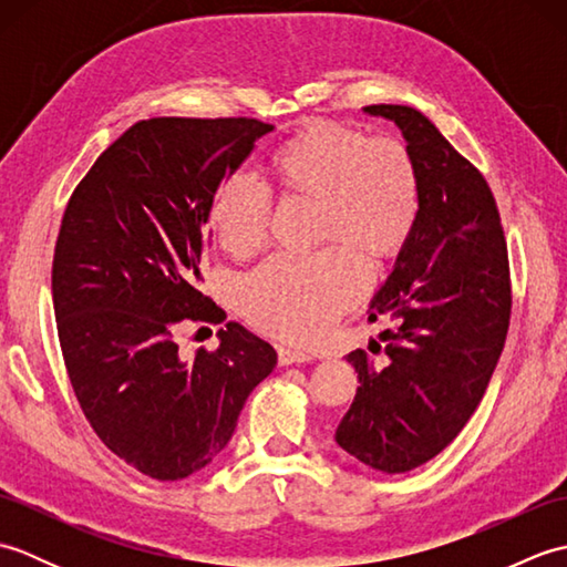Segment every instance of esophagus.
<instances>
[{"label":"esophagus","mask_w":567,"mask_h":567,"mask_svg":"<svg viewBox=\"0 0 567 567\" xmlns=\"http://www.w3.org/2000/svg\"><path fill=\"white\" fill-rule=\"evenodd\" d=\"M315 360L305 351H292V348H277V363L280 365H295V363H309Z\"/></svg>","instance_id":"1"}]
</instances>
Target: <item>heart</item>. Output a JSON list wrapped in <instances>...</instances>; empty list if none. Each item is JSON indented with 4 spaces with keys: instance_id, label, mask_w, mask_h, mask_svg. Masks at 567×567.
I'll return each mask as SVG.
<instances>
[{
    "instance_id": "b5f03b06",
    "label": "heart",
    "mask_w": 567,
    "mask_h": 567,
    "mask_svg": "<svg viewBox=\"0 0 567 567\" xmlns=\"http://www.w3.org/2000/svg\"><path fill=\"white\" fill-rule=\"evenodd\" d=\"M282 202H315V256H277L238 290L244 317L275 339L311 343L358 305L368 268L396 262L421 219V177L402 141L317 118L287 136L268 158ZM212 231L231 258L268 244L272 202L246 177H228L212 202Z\"/></svg>"
}]
</instances>
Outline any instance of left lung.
Returning <instances> with one entry per match:
<instances>
[{"label": "left lung", "instance_id": "obj_1", "mask_svg": "<svg viewBox=\"0 0 567 567\" xmlns=\"http://www.w3.org/2000/svg\"><path fill=\"white\" fill-rule=\"evenodd\" d=\"M365 112L402 128L421 177V219L370 305V321H392L384 348L372 341L370 353L346 355L360 388L336 443L394 475L436 457L475 414L507 341L512 275L483 173L412 106Z\"/></svg>", "mask_w": 567, "mask_h": 567}]
</instances>
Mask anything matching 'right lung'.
Returning <instances> with one entry per match:
<instances>
[{
	"label": "right lung",
	"mask_w": 567,
	"mask_h": 567,
	"mask_svg": "<svg viewBox=\"0 0 567 567\" xmlns=\"http://www.w3.org/2000/svg\"><path fill=\"white\" fill-rule=\"evenodd\" d=\"M250 116H155L131 126L80 179L53 252L65 370L100 441L138 473L183 480L231 441L240 409L277 363L228 321L219 348L185 358V323H224L199 292L212 202L256 141Z\"/></svg>",
	"instance_id": "1"
}]
</instances>
